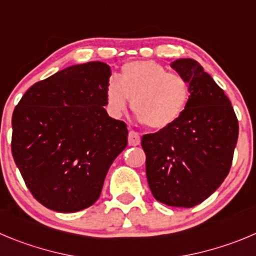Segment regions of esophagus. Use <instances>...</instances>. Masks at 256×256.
I'll use <instances>...</instances> for the list:
<instances>
[{"mask_svg": "<svg viewBox=\"0 0 256 256\" xmlns=\"http://www.w3.org/2000/svg\"><path fill=\"white\" fill-rule=\"evenodd\" d=\"M128 145L131 146H136V145L140 144V135L136 131L130 130L128 131Z\"/></svg>", "mask_w": 256, "mask_h": 256, "instance_id": "obj_1", "label": "esophagus"}]
</instances>
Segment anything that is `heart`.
Instances as JSON below:
<instances>
[{"mask_svg": "<svg viewBox=\"0 0 256 256\" xmlns=\"http://www.w3.org/2000/svg\"><path fill=\"white\" fill-rule=\"evenodd\" d=\"M131 100V111L152 130H163L179 120L190 101V80L150 60L128 62L106 88V101L114 116Z\"/></svg>", "mask_w": 256, "mask_h": 256, "instance_id": "1", "label": "heart"}]
</instances>
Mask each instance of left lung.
<instances>
[{
    "instance_id": "obj_1",
    "label": "left lung",
    "mask_w": 256,
    "mask_h": 256,
    "mask_svg": "<svg viewBox=\"0 0 256 256\" xmlns=\"http://www.w3.org/2000/svg\"><path fill=\"white\" fill-rule=\"evenodd\" d=\"M190 80V101L169 128L142 136L146 178L156 200L190 208L225 180L232 164L238 122L225 92L193 59L172 63Z\"/></svg>"
}]
</instances>
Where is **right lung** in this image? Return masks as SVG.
I'll return each mask as SVG.
<instances>
[{"instance_id":"right-lung-1","label":"right lung","mask_w":256,"mask_h":256,"mask_svg":"<svg viewBox=\"0 0 256 256\" xmlns=\"http://www.w3.org/2000/svg\"><path fill=\"white\" fill-rule=\"evenodd\" d=\"M110 76L101 62L69 66L31 86L14 110V160L46 208L77 212L92 206L128 145L126 124L104 107Z\"/></svg>"}]
</instances>
